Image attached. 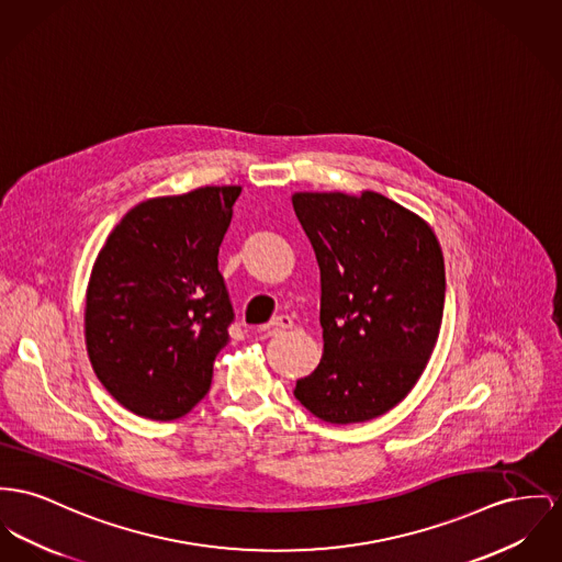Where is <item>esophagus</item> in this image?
I'll return each instance as SVG.
<instances>
[{
    "instance_id": "obj_1",
    "label": "esophagus",
    "mask_w": 562,
    "mask_h": 562,
    "mask_svg": "<svg viewBox=\"0 0 562 562\" xmlns=\"http://www.w3.org/2000/svg\"><path fill=\"white\" fill-rule=\"evenodd\" d=\"M263 328L266 330H290V328H294V319L290 315H277Z\"/></svg>"
}]
</instances>
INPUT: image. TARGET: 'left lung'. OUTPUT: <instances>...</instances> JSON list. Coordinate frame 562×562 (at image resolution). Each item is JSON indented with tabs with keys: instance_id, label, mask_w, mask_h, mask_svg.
I'll return each instance as SVG.
<instances>
[{
	"instance_id": "obj_1",
	"label": "left lung",
	"mask_w": 562,
	"mask_h": 562,
	"mask_svg": "<svg viewBox=\"0 0 562 562\" xmlns=\"http://www.w3.org/2000/svg\"><path fill=\"white\" fill-rule=\"evenodd\" d=\"M322 274L324 351L296 398L330 424L369 422L396 407L437 345L446 262L435 229L364 189L292 195Z\"/></svg>"
}]
</instances>
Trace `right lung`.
<instances>
[{"label": "right lung", "instance_id": "1", "mask_svg": "<svg viewBox=\"0 0 562 562\" xmlns=\"http://www.w3.org/2000/svg\"><path fill=\"white\" fill-rule=\"evenodd\" d=\"M240 191L149 198L98 254L85 300L87 356L127 412L170 422L206 396L234 317L217 256Z\"/></svg>", "mask_w": 562, "mask_h": 562}]
</instances>
